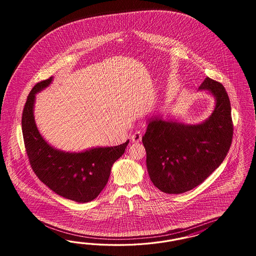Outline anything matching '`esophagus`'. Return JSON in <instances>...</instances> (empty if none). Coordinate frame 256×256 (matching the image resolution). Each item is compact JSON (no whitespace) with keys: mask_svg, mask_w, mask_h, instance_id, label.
<instances>
[{"mask_svg":"<svg viewBox=\"0 0 256 256\" xmlns=\"http://www.w3.org/2000/svg\"><path fill=\"white\" fill-rule=\"evenodd\" d=\"M142 132H134V133H133V134L132 135V140L133 142H139L140 140H142Z\"/></svg>","mask_w":256,"mask_h":256,"instance_id":"34e87169","label":"esophagus"}]
</instances>
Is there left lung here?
Listing matches in <instances>:
<instances>
[{"label":"left lung","mask_w":256,"mask_h":256,"mask_svg":"<svg viewBox=\"0 0 256 256\" xmlns=\"http://www.w3.org/2000/svg\"><path fill=\"white\" fill-rule=\"evenodd\" d=\"M199 89L216 100L208 119L184 124L151 118L142 139L150 179L165 194H183L200 185L224 162L232 144L231 104L224 86L206 78Z\"/></svg>","instance_id":"1"}]
</instances>
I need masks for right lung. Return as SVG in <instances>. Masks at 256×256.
<instances>
[{
	"mask_svg": "<svg viewBox=\"0 0 256 256\" xmlns=\"http://www.w3.org/2000/svg\"><path fill=\"white\" fill-rule=\"evenodd\" d=\"M52 77L36 84L29 94L22 119L24 146L32 169L55 194L78 202L96 199L108 183L112 164L123 155L128 140L120 146L70 153L50 146L39 133L34 117L36 94Z\"/></svg>",
	"mask_w": 256,
	"mask_h": 256,
	"instance_id": "add662e5",
	"label": "right lung"
}]
</instances>
